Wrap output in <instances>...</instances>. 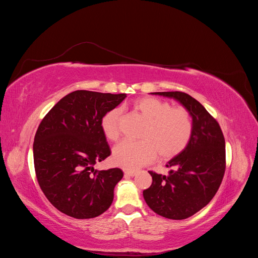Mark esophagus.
Instances as JSON below:
<instances>
[{"instance_id":"obj_1","label":"esophagus","mask_w":258,"mask_h":258,"mask_svg":"<svg viewBox=\"0 0 258 258\" xmlns=\"http://www.w3.org/2000/svg\"><path fill=\"white\" fill-rule=\"evenodd\" d=\"M124 175L126 176H136L137 175V172H135V171H124Z\"/></svg>"}]
</instances>
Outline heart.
Instances as JSON below:
<instances>
[{"label":"heart","instance_id":"heart-1","mask_svg":"<svg viewBox=\"0 0 258 258\" xmlns=\"http://www.w3.org/2000/svg\"><path fill=\"white\" fill-rule=\"evenodd\" d=\"M132 107L147 120L142 141L123 140L117 144L112 158L116 166L137 170L152 161L157 153L161 158H171L181 153L192 135V119L183 107H171L157 98L144 97L135 100ZM120 110L107 112L101 121L105 137L115 141L119 137Z\"/></svg>","mask_w":258,"mask_h":258}]
</instances>
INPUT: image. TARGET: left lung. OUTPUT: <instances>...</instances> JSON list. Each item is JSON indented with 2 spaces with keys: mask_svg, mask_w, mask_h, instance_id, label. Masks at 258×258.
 Instances as JSON below:
<instances>
[{
  "mask_svg": "<svg viewBox=\"0 0 258 258\" xmlns=\"http://www.w3.org/2000/svg\"><path fill=\"white\" fill-rule=\"evenodd\" d=\"M176 100L192 119L188 144L166 165L169 175L150 171L153 183L143 190L155 213L185 220L205 208L215 196L225 173V139L220 124L196 99L181 91L152 92Z\"/></svg>",
  "mask_w": 258,
  "mask_h": 258,
  "instance_id": "8db88e82",
  "label": "left lung"
}]
</instances>
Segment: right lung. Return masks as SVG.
I'll use <instances>...</instances> for the list:
<instances>
[{"label": "right lung", "mask_w": 258, "mask_h": 258, "mask_svg": "<svg viewBox=\"0 0 258 258\" xmlns=\"http://www.w3.org/2000/svg\"><path fill=\"white\" fill-rule=\"evenodd\" d=\"M126 97L76 90L62 98L38 126L33 144L37 182L60 212L84 220L111 207L122 171H98L93 166L111 155L101 121Z\"/></svg>", "instance_id": "add662e5"}]
</instances>
